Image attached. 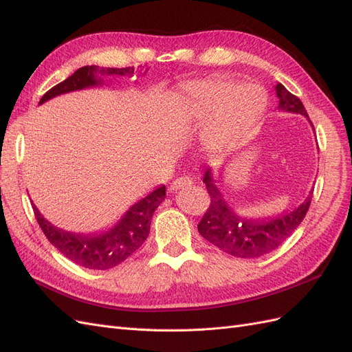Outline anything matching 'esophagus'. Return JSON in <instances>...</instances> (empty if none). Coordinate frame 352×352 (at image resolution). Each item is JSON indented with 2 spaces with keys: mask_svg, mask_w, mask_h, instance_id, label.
Returning <instances> with one entry per match:
<instances>
[{
  "mask_svg": "<svg viewBox=\"0 0 352 352\" xmlns=\"http://www.w3.org/2000/svg\"><path fill=\"white\" fill-rule=\"evenodd\" d=\"M190 185H192V179H190L189 176H180V177L175 179L172 184H170L168 190H170V192H176V190L184 189V188L190 186Z\"/></svg>",
  "mask_w": 352,
  "mask_h": 352,
  "instance_id": "34e87169",
  "label": "esophagus"
}]
</instances>
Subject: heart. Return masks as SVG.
I'll list each match as a JSON object with an SVG mask.
<instances>
[{"mask_svg":"<svg viewBox=\"0 0 352 352\" xmlns=\"http://www.w3.org/2000/svg\"><path fill=\"white\" fill-rule=\"evenodd\" d=\"M182 107L194 120H210L204 132L207 150L225 154L251 135L267 109V92L260 85L216 76L189 85Z\"/></svg>","mask_w":352,"mask_h":352,"instance_id":"obj_1","label":"heart"}]
</instances>
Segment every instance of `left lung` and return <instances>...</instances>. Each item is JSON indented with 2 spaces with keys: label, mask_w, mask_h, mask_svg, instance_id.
<instances>
[{
  "label": "left lung",
  "mask_w": 352,
  "mask_h": 352,
  "mask_svg": "<svg viewBox=\"0 0 352 352\" xmlns=\"http://www.w3.org/2000/svg\"><path fill=\"white\" fill-rule=\"evenodd\" d=\"M276 94L279 98V110L308 117L301 100L287 91L282 83L276 85ZM202 182L206 184L210 195V206L199 221L198 232L210 243L236 258H258L280 247L301 225L311 204L313 192L302 201L300 207L292 211H285L265 220H248L239 217L229 207L214 185L210 168Z\"/></svg>",
  "instance_id": "obj_1"
}]
</instances>
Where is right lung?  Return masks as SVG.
<instances>
[{
    "mask_svg": "<svg viewBox=\"0 0 352 352\" xmlns=\"http://www.w3.org/2000/svg\"><path fill=\"white\" fill-rule=\"evenodd\" d=\"M132 73L133 67L117 69L85 66L78 69L66 80L60 82L54 88L47 91L39 104L61 94L100 85L102 83L101 76H132ZM164 197L166 186L162 185L127 210L126 214L114 228L105 233H100V235H78V233L65 232L52 226L48 220L42 217L35 206L34 212L38 225L44 232L47 239L65 257L85 269L109 270L123 263L126 258H129L145 242L148 233H150L154 211L162 204Z\"/></svg>",
    "mask_w": 352,
    "mask_h": 352,
    "instance_id": "1",
    "label": "right lung"
}]
</instances>
